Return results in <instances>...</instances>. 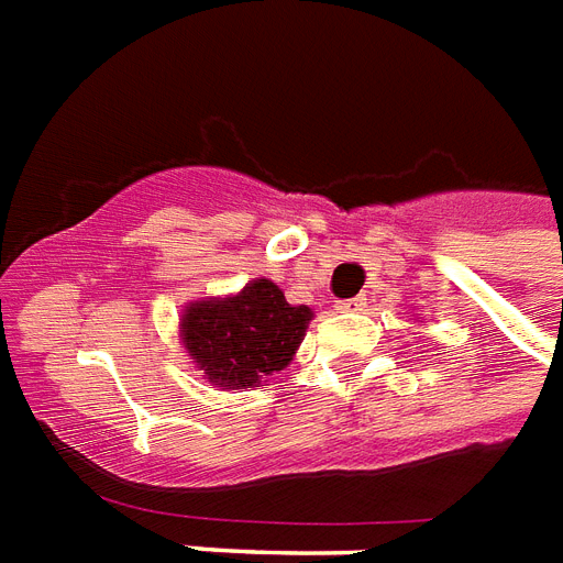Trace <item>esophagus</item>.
<instances>
[{
    "mask_svg": "<svg viewBox=\"0 0 563 563\" xmlns=\"http://www.w3.org/2000/svg\"><path fill=\"white\" fill-rule=\"evenodd\" d=\"M364 307H366V298H352V301L340 303L336 310H340V313H361Z\"/></svg>",
    "mask_w": 563,
    "mask_h": 563,
    "instance_id": "obj_1",
    "label": "esophagus"
}]
</instances>
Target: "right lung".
Here are the masks:
<instances>
[{"label":"right lung","instance_id":"1","mask_svg":"<svg viewBox=\"0 0 563 563\" xmlns=\"http://www.w3.org/2000/svg\"><path fill=\"white\" fill-rule=\"evenodd\" d=\"M310 319L307 303H289L277 283L256 277L235 295L187 303L178 336L206 382L220 390H244L262 387L292 364Z\"/></svg>","mask_w":563,"mask_h":563}]
</instances>
